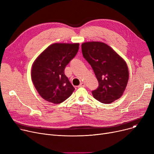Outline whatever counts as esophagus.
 <instances>
[{
  "label": "esophagus",
  "mask_w": 154,
  "mask_h": 154,
  "mask_svg": "<svg viewBox=\"0 0 154 154\" xmlns=\"http://www.w3.org/2000/svg\"><path fill=\"white\" fill-rule=\"evenodd\" d=\"M85 86V84L84 82L80 83V85H79V87H84Z\"/></svg>",
  "instance_id": "1"
}]
</instances>
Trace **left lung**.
<instances>
[{
	"label": "left lung",
	"instance_id": "left-lung-1",
	"mask_svg": "<svg viewBox=\"0 0 154 154\" xmlns=\"http://www.w3.org/2000/svg\"><path fill=\"white\" fill-rule=\"evenodd\" d=\"M82 52L99 82L98 88L92 91L94 97L106 104L121 97L129 77L125 61L110 46L100 42L83 43Z\"/></svg>",
	"mask_w": 154,
	"mask_h": 154
}]
</instances>
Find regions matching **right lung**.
Returning <instances> with one entry per match:
<instances>
[{
  "label": "right lung",
  "mask_w": 154,
  "mask_h": 154,
  "mask_svg": "<svg viewBox=\"0 0 154 154\" xmlns=\"http://www.w3.org/2000/svg\"><path fill=\"white\" fill-rule=\"evenodd\" d=\"M79 48V43H55L35 59L32 67L31 78L38 94L44 100L59 104L74 91L64 70Z\"/></svg>",
  "instance_id": "add662e5"
}]
</instances>
